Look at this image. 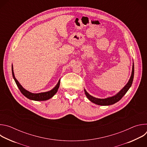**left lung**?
I'll list each match as a JSON object with an SVG mask.
<instances>
[{"mask_svg": "<svg viewBox=\"0 0 147 147\" xmlns=\"http://www.w3.org/2000/svg\"><path fill=\"white\" fill-rule=\"evenodd\" d=\"M134 63L133 65V69H132V73H131V76L130 77V78L127 82L126 85L125 86V87L116 95H115L113 96L112 97H109L105 99H99L95 98L91 95H90L86 90H84V92L86 94V95L87 96V98L91 101L92 102L98 105H103V106H107V105H113L119 100H120L122 97L129 90V89L130 88L131 86V84L133 83V78H134Z\"/></svg>", "mask_w": 147, "mask_h": 147, "instance_id": "1", "label": "left lung"}]
</instances>
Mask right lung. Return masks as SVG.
<instances>
[{"label": "right lung", "mask_w": 147, "mask_h": 147, "mask_svg": "<svg viewBox=\"0 0 147 147\" xmlns=\"http://www.w3.org/2000/svg\"><path fill=\"white\" fill-rule=\"evenodd\" d=\"M12 74L13 77L14 79V81L16 83V84L19 88L20 91H21L26 97L27 98L31 99V100H48L50 98H51L57 91L59 86H60V80L59 81L58 83L57 84V85L55 86L54 88H53L52 90L45 92H41V93H38V94H34L31 93L26 90H25L22 86L20 85V84L18 82V81L17 80V79L15 78L14 72H13V66H12Z\"/></svg>", "instance_id": "obj_1"}]
</instances>
